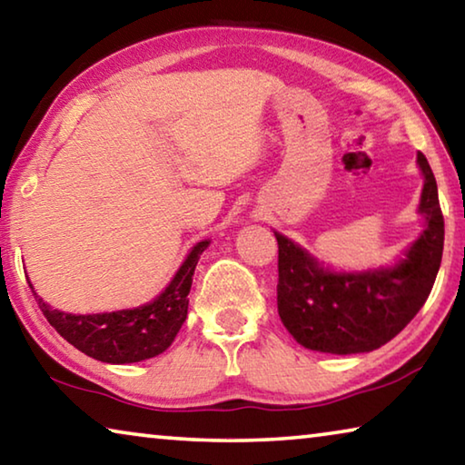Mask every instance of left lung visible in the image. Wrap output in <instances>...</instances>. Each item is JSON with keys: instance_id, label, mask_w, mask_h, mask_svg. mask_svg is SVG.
Instances as JSON below:
<instances>
[{"instance_id": "left-lung-1", "label": "left lung", "mask_w": 465, "mask_h": 465, "mask_svg": "<svg viewBox=\"0 0 465 465\" xmlns=\"http://www.w3.org/2000/svg\"><path fill=\"white\" fill-rule=\"evenodd\" d=\"M416 166L424 180L416 207L422 232L391 264L332 269L272 230L279 243V316L305 349L330 355L371 352L402 332L427 302L443 256L445 223L437 180L420 152Z\"/></svg>"}]
</instances>
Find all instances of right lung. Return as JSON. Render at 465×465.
Wrapping results in <instances>:
<instances>
[{
  "label": "right lung",
  "instance_id": "right-lung-1",
  "mask_svg": "<svg viewBox=\"0 0 465 465\" xmlns=\"http://www.w3.org/2000/svg\"><path fill=\"white\" fill-rule=\"evenodd\" d=\"M211 240H201L188 252L168 287L152 302L137 308L102 312V313H69L53 310L36 293L33 282L30 289L49 324L74 344L77 351L110 365L139 363V361L162 355L174 342L188 313V293L193 287L196 262Z\"/></svg>",
  "mask_w": 465,
  "mask_h": 465
}]
</instances>
